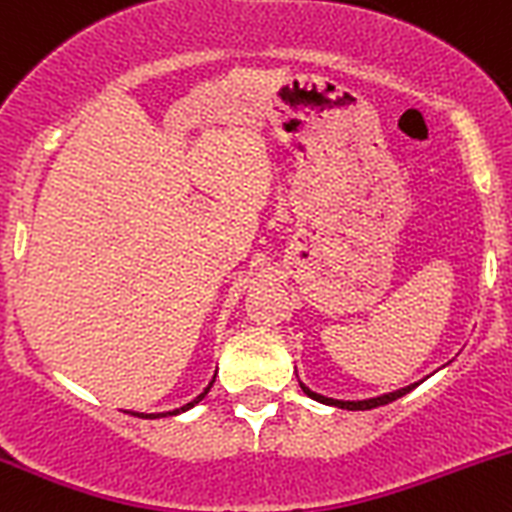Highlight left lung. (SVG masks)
I'll use <instances>...</instances> for the list:
<instances>
[{
    "mask_svg": "<svg viewBox=\"0 0 512 512\" xmlns=\"http://www.w3.org/2000/svg\"><path fill=\"white\" fill-rule=\"evenodd\" d=\"M300 388L305 390V395H310L312 400H317V403L335 405V408H342V410H372V408H380V405H388V403H393V400L403 398V395H408L410 390L415 388V385H410V388H403V390H398V393L382 395V398H372V400H357V403H345V400H332V398H322V395H317V393H312V390H307L305 385H302V382H300Z\"/></svg>",
    "mask_w": 512,
    "mask_h": 512,
    "instance_id": "1",
    "label": "left lung"
}]
</instances>
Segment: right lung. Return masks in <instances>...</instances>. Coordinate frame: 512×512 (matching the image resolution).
<instances>
[{
    "label": "right lung",
    "instance_id": "add662e5",
    "mask_svg": "<svg viewBox=\"0 0 512 512\" xmlns=\"http://www.w3.org/2000/svg\"><path fill=\"white\" fill-rule=\"evenodd\" d=\"M210 388H212V382H210ZM210 388H207V390H205V393H202V395H200V398H195V400H192V403H187V405H185V408H180V410H172V413H162V415H177V413H185V410L195 408V405H197V403H200V400H202V398H205V395H207V393H210ZM145 418H157V415H145Z\"/></svg>",
    "mask_w": 512,
    "mask_h": 512
}]
</instances>
